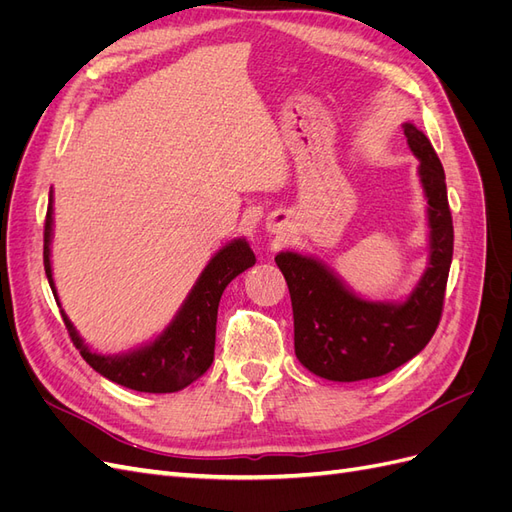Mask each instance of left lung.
I'll use <instances>...</instances> for the list:
<instances>
[{
  "instance_id": "1",
  "label": "left lung",
  "mask_w": 512,
  "mask_h": 512,
  "mask_svg": "<svg viewBox=\"0 0 512 512\" xmlns=\"http://www.w3.org/2000/svg\"><path fill=\"white\" fill-rule=\"evenodd\" d=\"M404 134L421 162L429 220V267L406 301L361 299L320 260L297 252L275 256L290 290L294 354L320 378L356 382L389 374L421 352L440 324L453 260L444 168L421 130L404 123Z\"/></svg>"
}]
</instances>
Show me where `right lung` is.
I'll list each match as a JSON object with an SVG mask.
<instances>
[{
    "instance_id": "1",
    "label": "right lung",
    "mask_w": 512,
    "mask_h": 512,
    "mask_svg": "<svg viewBox=\"0 0 512 512\" xmlns=\"http://www.w3.org/2000/svg\"><path fill=\"white\" fill-rule=\"evenodd\" d=\"M51 239H53V190L49 194V209L44 222V271L49 277L51 290L57 299L51 269ZM256 256L250 243L235 239L215 254L205 271L200 273L194 288L185 297L173 322L153 339V342L123 352V354H98L91 352L74 324L61 309L66 329L74 346L81 350L83 359L94 367L100 376L113 380L126 389L141 393H175L198 380L213 363L215 352V322H218V305L224 288L239 273L254 267Z\"/></svg>"
}]
</instances>
